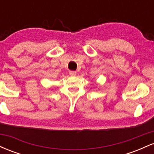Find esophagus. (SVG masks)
I'll return each mask as SVG.
<instances>
[{
  "instance_id": "34e87169",
  "label": "esophagus",
  "mask_w": 154,
  "mask_h": 154,
  "mask_svg": "<svg viewBox=\"0 0 154 154\" xmlns=\"http://www.w3.org/2000/svg\"><path fill=\"white\" fill-rule=\"evenodd\" d=\"M69 75L70 76H75L76 75V72H75V71H69Z\"/></svg>"
}]
</instances>
